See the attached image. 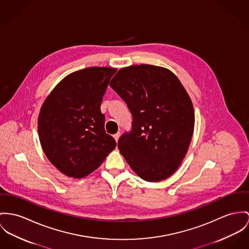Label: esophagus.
Listing matches in <instances>:
<instances>
[{
	"instance_id": "esophagus-1",
	"label": "esophagus",
	"mask_w": 249,
	"mask_h": 249,
	"mask_svg": "<svg viewBox=\"0 0 249 249\" xmlns=\"http://www.w3.org/2000/svg\"><path fill=\"white\" fill-rule=\"evenodd\" d=\"M119 137H120V133H116V134H114V138H115V141H116V142L118 141Z\"/></svg>"
}]
</instances>
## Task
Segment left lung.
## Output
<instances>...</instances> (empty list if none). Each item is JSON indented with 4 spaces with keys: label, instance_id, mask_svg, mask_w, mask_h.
I'll return each instance as SVG.
<instances>
[{
    "label": "left lung",
    "instance_id": "left-lung-1",
    "mask_svg": "<svg viewBox=\"0 0 249 249\" xmlns=\"http://www.w3.org/2000/svg\"><path fill=\"white\" fill-rule=\"evenodd\" d=\"M110 86L133 115L118 150L140 178L159 182L172 175L186 156L194 129V110L172 71L149 64L121 68Z\"/></svg>",
    "mask_w": 249,
    "mask_h": 249
}]
</instances>
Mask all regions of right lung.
Segmentation results:
<instances>
[{"label":"right lung","instance_id":"1","mask_svg":"<svg viewBox=\"0 0 249 249\" xmlns=\"http://www.w3.org/2000/svg\"><path fill=\"white\" fill-rule=\"evenodd\" d=\"M115 68L89 67L66 76L45 98L38 118L41 148L63 174L83 178L116 146L100 105Z\"/></svg>","mask_w":249,"mask_h":249}]
</instances>
